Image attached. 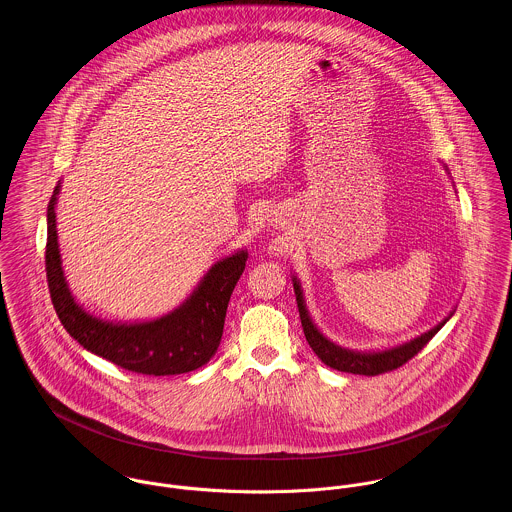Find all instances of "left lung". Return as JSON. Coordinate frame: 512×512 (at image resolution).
<instances>
[{
    "label": "left lung",
    "instance_id": "8db88e82",
    "mask_svg": "<svg viewBox=\"0 0 512 512\" xmlns=\"http://www.w3.org/2000/svg\"><path fill=\"white\" fill-rule=\"evenodd\" d=\"M293 292H295V301H297V309H299V319H301V327L305 333V339L309 343V347L313 349V353L331 368L341 370V372H353V374H365V376H376L388 370H394L398 366L408 363L414 355H418L428 341L438 333L439 329L449 321V317L453 315V311H449V315L438 323L436 327H432L430 331L402 343L390 349H382V351H353V349H345L337 343H333L331 339H327L317 325L313 323L307 305H305V297L301 284L297 280V276H292Z\"/></svg>",
    "mask_w": 512,
    "mask_h": 512
}]
</instances>
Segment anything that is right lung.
<instances>
[{
	"mask_svg": "<svg viewBox=\"0 0 512 512\" xmlns=\"http://www.w3.org/2000/svg\"><path fill=\"white\" fill-rule=\"evenodd\" d=\"M61 181L47 207L45 268L55 311L74 341L86 351L151 376L191 372L217 353L232 290L240 280L248 252L236 250L215 262L193 293L173 311L147 321H106L86 311L69 288L57 234Z\"/></svg>",
	"mask_w": 512,
	"mask_h": 512,
	"instance_id": "add662e5",
	"label": "right lung"
}]
</instances>
